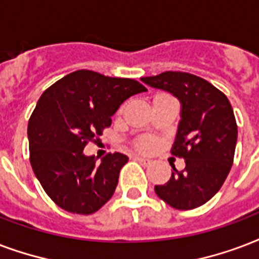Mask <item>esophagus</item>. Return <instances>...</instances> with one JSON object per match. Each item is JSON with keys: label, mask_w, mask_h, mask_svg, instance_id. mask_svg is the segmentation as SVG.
<instances>
[{"label": "esophagus", "mask_w": 259, "mask_h": 259, "mask_svg": "<svg viewBox=\"0 0 259 259\" xmlns=\"http://www.w3.org/2000/svg\"><path fill=\"white\" fill-rule=\"evenodd\" d=\"M134 159L139 161L140 163H143V165H146V166L151 163V159H148V158H144V157H140V155H134Z\"/></svg>", "instance_id": "1"}]
</instances>
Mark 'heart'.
I'll return each mask as SVG.
<instances>
[{
  "label": "heart",
  "mask_w": 259,
  "mask_h": 259,
  "mask_svg": "<svg viewBox=\"0 0 259 259\" xmlns=\"http://www.w3.org/2000/svg\"><path fill=\"white\" fill-rule=\"evenodd\" d=\"M155 144H157L155 139L150 138V136H143V138H140L135 142L136 148H139L142 151H150V150L155 147Z\"/></svg>",
  "instance_id": "heart-1"
}]
</instances>
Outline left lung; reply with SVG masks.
Instances as JSON below:
<instances>
[{
	"label": "left lung",
	"mask_w": 259,
	"mask_h": 259,
	"mask_svg": "<svg viewBox=\"0 0 259 259\" xmlns=\"http://www.w3.org/2000/svg\"><path fill=\"white\" fill-rule=\"evenodd\" d=\"M142 81L181 102L171 154L185 159V169L171 166V177L155 185V193L176 209L197 208L219 192L231 170L238 139L231 104L223 92L193 74L165 71Z\"/></svg>",
	"instance_id": "8db88e82"
}]
</instances>
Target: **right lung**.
<instances>
[{
    "label": "right lung",
    "mask_w": 259,
    "mask_h": 259,
    "mask_svg": "<svg viewBox=\"0 0 259 259\" xmlns=\"http://www.w3.org/2000/svg\"><path fill=\"white\" fill-rule=\"evenodd\" d=\"M146 90L135 79L77 70L40 96L28 121L29 161L46 193L62 209L90 215L113 196L128 157L115 152L97 163L83 148L111 125L127 98Z\"/></svg>",
    "instance_id": "add662e5"
}]
</instances>
